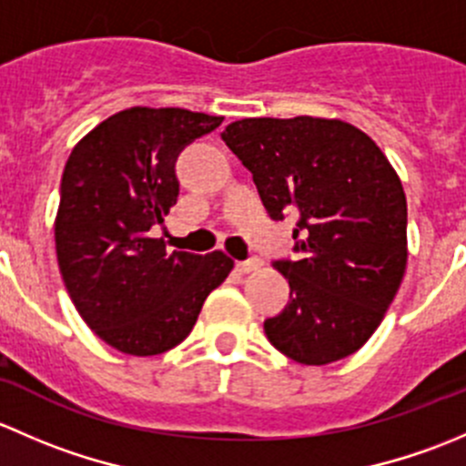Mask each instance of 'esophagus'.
Returning a JSON list of instances; mask_svg holds the SVG:
<instances>
[{
  "label": "esophagus",
  "mask_w": 466,
  "mask_h": 466,
  "mask_svg": "<svg viewBox=\"0 0 466 466\" xmlns=\"http://www.w3.org/2000/svg\"><path fill=\"white\" fill-rule=\"evenodd\" d=\"M261 268V261L259 259H248V261H238L237 263V270L241 272V275H248V272H255Z\"/></svg>",
  "instance_id": "obj_1"
}]
</instances>
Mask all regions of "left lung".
<instances>
[{"label": "left lung", "mask_w": 466, "mask_h": 466, "mask_svg": "<svg viewBox=\"0 0 466 466\" xmlns=\"http://www.w3.org/2000/svg\"><path fill=\"white\" fill-rule=\"evenodd\" d=\"M220 137L252 173L268 214L299 218V259L275 263L290 302L263 322L268 340L302 365L347 359L377 331L406 272L397 171L372 137L340 119H241Z\"/></svg>", "instance_id": "obj_1"}]
</instances>
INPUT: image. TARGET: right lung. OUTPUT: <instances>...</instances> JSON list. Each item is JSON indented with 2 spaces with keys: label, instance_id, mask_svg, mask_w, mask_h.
<instances>
[{
  "label": "right lung",
  "instance_id": "add662e5",
  "mask_svg": "<svg viewBox=\"0 0 466 466\" xmlns=\"http://www.w3.org/2000/svg\"><path fill=\"white\" fill-rule=\"evenodd\" d=\"M220 121L135 106L89 130L65 164L54 223L60 275L78 316L116 351L155 356L180 345L232 272L225 252H168L150 237L177 200V153Z\"/></svg>",
  "mask_w": 466,
  "mask_h": 466
}]
</instances>
